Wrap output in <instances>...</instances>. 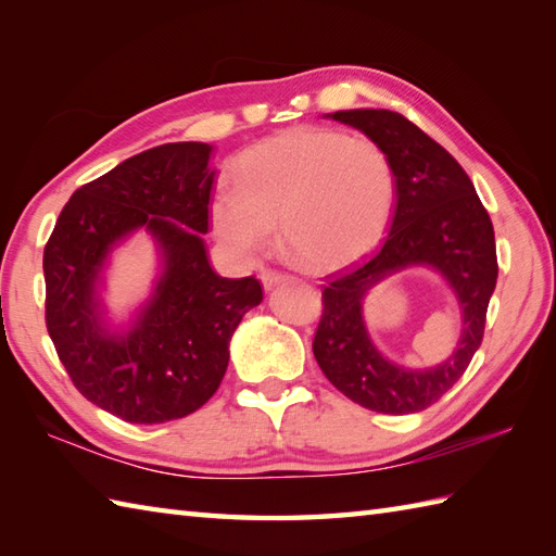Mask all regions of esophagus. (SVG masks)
<instances>
[{
    "label": "esophagus",
    "instance_id": "obj_1",
    "mask_svg": "<svg viewBox=\"0 0 556 556\" xmlns=\"http://www.w3.org/2000/svg\"><path fill=\"white\" fill-rule=\"evenodd\" d=\"M260 281H263V287L269 291V289H275L277 285H281V281H287V275H281V271L265 269L263 275H260Z\"/></svg>",
    "mask_w": 556,
    "mask_h": 556
}]
</instances>
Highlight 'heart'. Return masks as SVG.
Wrapping results in <instances>:
<instances>
[{"instance_id": "heart-1", "label": "heart", "mask_w": 556, "mask_h": 556, "mask_svg": "<svg viewBox=\"0 0 556 556\" xmlns=\"http://www.w3.org/2000/svg\"><path fill=\"white\" fill-rule=\"evenodd\" d=\"M394 205L396 172L380 143L299 126L245 152L239 188H217L210 222L239 255L263 253L279 224L281 248L293 263L327 271L370 251Z\"/></svg>"}]
</instances>
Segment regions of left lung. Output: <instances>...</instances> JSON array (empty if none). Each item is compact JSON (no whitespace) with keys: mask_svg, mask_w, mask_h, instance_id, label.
<instances>
[{"mask_svg":"<svg viewBox=\"0 0 556 556\" xmlns=\"http://www.w3.org/2000/svg\"><path fill=\"white\" fill-rule=\"evenodd\" d=\"M329 119L358 128L392 157L396 205L384 243L329 277L313 353L325 377L356 404L404 416L432 406L466 372L485 332L497 287V251L488 210L464 167L406 116L389 110H344ZM408 266L434 268L462 311V337L446 362L413 371L374 346L362 315L367 291Z\"/></svg>","mask_w":556,"mask_h":556,"instance_id":"left-lung-1","label":"left lung"}]
</instances>
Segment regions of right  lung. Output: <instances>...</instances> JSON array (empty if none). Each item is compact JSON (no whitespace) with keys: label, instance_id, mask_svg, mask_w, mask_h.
<instances>
[{"label":"right lung","instance_id":"add662e5","mask_svg":"<svg viewBox=\"0 0 556 556\" xmlns=\"http://www.w3.org/2000/svg\"><path fill=\"white\" fill-rule=\"evenodd\" d=\"M212 146L150 148L80 186L45 245V320L78 392L112 416L155 425L184 418L217 392L241 317L263 301L255 277L210 267L203 233L215 169ZM143 228L161 275L126 328L101 301L116 244Z\"/></svg>","mask_w":556,"mask_h":556}]
</instances>
